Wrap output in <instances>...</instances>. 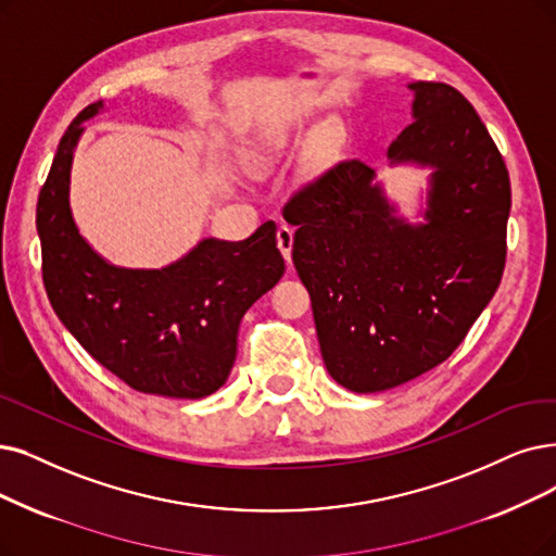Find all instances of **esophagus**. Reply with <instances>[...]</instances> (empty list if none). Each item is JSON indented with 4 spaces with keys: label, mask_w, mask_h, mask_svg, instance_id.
I'll return each mask as SVG.
<instances>
[{
    "label": "esophagus",
    "mask_w": 556,
    "mask_h": 556,
    "mask_svg": "<svg viewBox=\"0 0 556 556\" xmlns=\"http://www.w3.org/2000/svg\"><path fill=\"white\" fill-rule=\"evenodd\" d=\"M278 249L287 262H292V243H294V230L290 226L278 228Z\"/></svg>",
    "instance_id": "1"
}]
</instances>
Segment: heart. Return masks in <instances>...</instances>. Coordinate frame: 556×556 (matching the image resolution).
I'll return each instance as SVG.
<instances>
[{
  "label": "heart",
  "instance_id": "b5f03b06",
  "mask_svg": "<svg viewBox=\"0 0 556 556\" xmlns=\"http://www.w3.org/2000/svg\"><path fill=\"white\" fill-rule=\"evenodd\" d=\"M282 141H285V137H280V135H274V137L269 139V146H274V148H276V146H280ZM255 160H257V154H255Z\"/></svg>",
  "mask_w": 556,
  "mask_h": 556
}]
</instances>
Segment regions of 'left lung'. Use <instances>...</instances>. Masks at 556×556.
<instances>
[{
    "label": "left lung",
    "instance_id": "8db88e82",
    "mask_svg": "<svg viewBox=\"0 0 556 556\" xmlns=\"http://www.w3.org/2000/svg\"><path fill=\"white\" fill-rule=\"evenodd\" d=\"M408 91L413 123L390 143L388 166L431 170L415 220L358 160L319 173L282 207L324 365L363 394L447 361L491 303L506 257L508 170L475 106L450 84Z\"/></svg>",
    "mask_w": 556,
    "mask_h": 556
}]
</instances>
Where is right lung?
<instances>
[{
	"label": "right lung",
	"mask_w": 556,
	"mask_h": 556,
	"mask_svg": "<svg viewBox=\"0 0 556 556\" xmlns=\"http://www.w3.org/2000/svg\"><path fill=\"white\" fill-rule=\"evenodd\" d=\"M102 111V100L88 104L65 129L38 195L50 303L71 336L129 388L203 399L228 381L241 317L285 274L276 224L266 220L243 241L205 237L162 269L111 264L79 232L71 207L81 125Z\"/></svg>",
	"instance_id": "1"
}]
</instances>
